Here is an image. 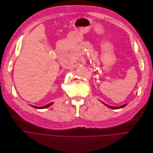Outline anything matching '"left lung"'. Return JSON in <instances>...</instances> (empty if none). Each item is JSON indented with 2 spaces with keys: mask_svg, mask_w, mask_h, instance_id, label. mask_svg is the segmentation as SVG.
<instances>
[{
  "mask_svg": "<svg viewBox=\"0 0 153 153\" xmlns=\"http://www.w3.org/2000/svg\"><path fill=\"white\" fill-rule=\"evenodd\" d=\"M101 102H102V101H101ZM102 103H103L105 106H106L107 107H108V108H111V109H114V110H117V109H120V108H123V107H125L127 104H125V105H121V106H118V107H115V106H110V105H106V103H103V102H102Z\"/></svg>",
  "mask_w": 153,
  "mask_h": 153,
  "instance_id": "1",
  "label": "left lung"
}]
</instances>
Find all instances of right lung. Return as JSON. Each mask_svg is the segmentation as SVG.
Here are the masks:
<instances>
[{
	"label": "right lung",
	"instance_id": "obj_1",
	"mask_svg": "<svg viewBox=\"0 0 153 153\" xmlns=\"http://www.w3.org/2000/svg\"><path fill=\"white\" fill-rule=\"evenodd\" d=\"M53 103H49V104H48V105H45L44 106H41V107H38V106H33V105H30V106L33 107V108H37V109H44V108H47L50 106L51 105H53Z\"/></svg>",
	"mask_w": 153,
	"mask_h": 153
}]
</instances>
